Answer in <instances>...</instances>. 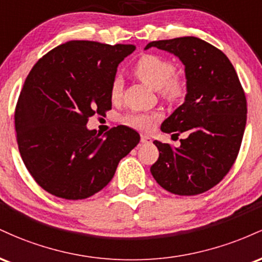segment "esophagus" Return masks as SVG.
I'll return each instance as SVG.
<instances>
[{"instance_id":"1","label":"esophagus","mask_w":262,"mask_h":262,"mask_svg":"<svg viewBox=\"0 0 262 262\" xmlns=\"http://www.w3.org/2000/svg\"><path fill=\"white\" fill-rule=\"evenodd\" d=\"M140 140H141V143H149L150 141V137L149 135H146V134H141V137H140Z\"/></svg>"}]
</instances>
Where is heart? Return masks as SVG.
Wrapping results in <instances>:
<instances>
[{"label": "heart", "mask_w": 262, "mask_h": 262, "mask_svg": "<svg viewBox=\"0 0 262 262\" xmlns=\"http://www.w3.org/2000/svg\"><path fill=\"white\" fill-rule=\"evenodd\" d=\"M133 74L138 80L154 90H159L165 100L170 102L180 101L186 95V82L182 77L175 74V65L160 55L146 54L135 62ZM123 95V79L117 76L112 81L110 97L113 102H118ZM161 118L159 112L132 113L124 118V123L130 127L149 130Z\"/></svg>", "instance_id": "heart-1"}]
</instances>
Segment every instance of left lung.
Wrapping results in <instances>:
<instances>
[{
	"label": "left lung",
	"mask_w": 262,
	"mask_h": 262,
	"mask_svg": "<svg viewBox=\"0 0 262 262\" xmlns=\"http://www.w3.org/2000/svg\"><path fill=\"white\" fill-rule=\"evenodd\" d=\"M185 65V102L161 124L180 135L181 145L154 140L158 161L150 167L156 182L180 196L203 193L223 180L236 160L246 124V98L235 69L223 52L196 37L151 41Z\"/></svg>",
	"instance_id": "1"
}]
</instances>
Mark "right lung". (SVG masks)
Instances as JSON below:
<instances>
[{
  "label": "right lung",
  "instance_id": "1",
  "mask_svg": "<svg viewBox=\"0 0 262 262\" xmlns=\"http://www.w3.org/2000/svg\"><path fill=\"white\" fill-rule=\"evenodd\" d=\"M132 44L70 40L45 54L27 76L14 125L22 160L54 196L85 200L106 187L140 135L118 125L104 135L86 124L112 108L110 89Z\"/></svg>",
  "mask_w": 262,
  "mask_h": 262
}]
</instances>
